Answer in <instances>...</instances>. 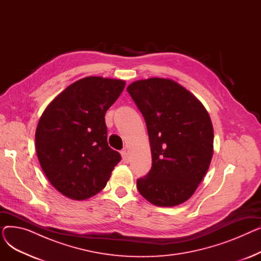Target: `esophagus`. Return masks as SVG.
Masks as SVG:
<instances>
[{
    "label": "esophagus",
    "mask_w": 261,
    "mask_h": 261,
    "mask_svg": "<svg viewBox=\"0 0 261 261\" xmlns=\"http://www.w3.org/2000/svg\"><path fill=\"white\" fill-rule=\"evenodd\" d=\"M120 154H121V158H122V162H123V163H129V155H128V151H127L126 149L121 150Z\"/></svg>",
    "instance_id": "esophagus-1"
}]
</instances>
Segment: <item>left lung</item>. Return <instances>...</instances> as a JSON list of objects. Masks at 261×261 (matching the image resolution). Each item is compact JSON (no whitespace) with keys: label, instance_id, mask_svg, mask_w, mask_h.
Returning a JSON list of instances; mask_svg holds the SVG:
<instances>
[{"label":"left lung","instance_id":"1","mask_svg":"<svg viewBox=\"0 0 261 261\" xmlns=\"http://www.w3.org/2000/svg\"><path fill=\"white\" fill-rule=\"evenodd\" d=\"M128 93L143 114L152 167L136 182L140 194L156 206H175L194 195L214 152V129L206 109L171 79L134 81Z\"/></svg>","mask_w":261,"mask_h":261}]
</instances>
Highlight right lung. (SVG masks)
Returning a JSON list of instances; mask_svg holds the SVG:
<instances>
[{"mask_svg":"<svg viewBox=\"0 0 261 261\" xmlns=\"http://www.w3.org/2000/svg\"><path fill=\"white\" fill-rule=\"evenodd\" d=\"M125 85L119 79L82 78L62 91L41 115L36 130L38 160L63 196L86 200L98 194L121 160L108 145L105 115Z\"/></svg>","mask_w":261,"mask_h":261,"instance_id":"right-lung-1","label":"right lung"}]
</instances>
